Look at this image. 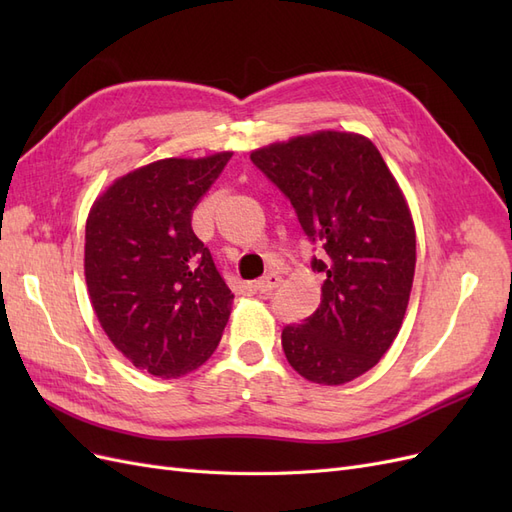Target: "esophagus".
<instances>
[{"label":"esophagus","instance_id":"34e87169","mask_svg":"<svg viewBox=\"0 0 512 512\" xmlns=\"http://www.w3.org/2000/svg\"><path fill=\"white\" fill-rule=\"evenodd\" d=\"M280 282H282L280 275H277V273H267L265 277H260V280L254 284V288H256L258 292L265 294V292H271L273 288L280 286Z\"/></svg>","mask_w":512,"mask_h":512}]
</instances>
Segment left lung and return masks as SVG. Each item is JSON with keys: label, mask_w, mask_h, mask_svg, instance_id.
Returning a JSON list of instances; mask_svg holds the SVG:
<instances>
[{"label": "left lung", "mask_w": 512, "mask_h": 512, "mask_svg": "<svg viewBox=\"0 0 512 512\" xmlns=\"http://www.w3.org/2000/svg\"><path fill=\"white\" fill-rule=\"evenodd\" d=\"M252 162L297 209L327 258L322 299L282 348L305 380L346 384L374 367L404 324L416 265L408 200L376 145L356 132L318 130L254 149Z\"/></svg>", "instance_id": "left-lung-1"}]
</instances>
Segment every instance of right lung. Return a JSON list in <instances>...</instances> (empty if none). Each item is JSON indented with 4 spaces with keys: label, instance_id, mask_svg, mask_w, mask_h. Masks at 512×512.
Masks as SVG:
<instances>
[{
    "label": "right lung",
    "instance_id": "right-lung-1",
    "mask_svg": "<svg viewBox=\"0 0 512 512\" xmlns=\"http://www.w3.org/2000/svg\"><path fill=\"white\" fill-rule=\"evenodd\" d=\"M232 151L164 158L115 179L85 224V282L113 346L158 378H179L218 348L232 309L192 211Z\"/></svg>",
    "mask_w": 512,
    "mask_h": 512
}]
</instances>
